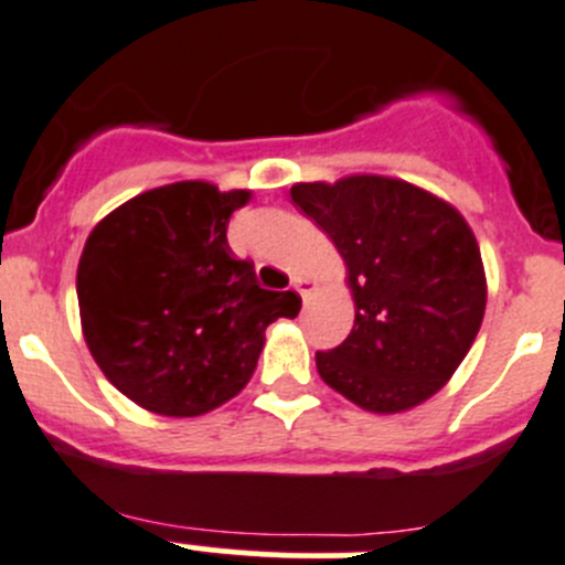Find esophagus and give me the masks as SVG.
Masks as SVG:
<instances>
[{
  "mask_svg": "<svg viewBox=\"0 0 565 565\" xmlns=\"http://www.w3.org/2000/svg\"><path fill=\"white\" fill-rule=\"evenodd\" d=\"M312 287H315V281H309V278H295L292 281V289L300 295V298H303V303H307L309 295H312Z\"/></svg>",
  "mask_w": 565,
  "mask_h": 565,
  "instance_id": "1",
  "label": "esophagus"
}]
</instances>
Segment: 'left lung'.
Returning <instances> with one entry per match:
<instances>
[{
    "label": "left lung",
    "mask_w": 565,
    "mask_h": 565,
    "mask_svg": "<svg viewBox=\"0 0 565 565\" xmlns=\"http://www.w3.org/2000/svg\"><path fill=\"white\" fill-rule=\"evenodd\" d=\"M292 203L340 250L354 329L318 351L331 390L367 413L418 407L455 376L484 318L482 256L460 211L398 178L295 183Z\"/></svg>",
    "instance_id": "obj_1"
}]
</instances>
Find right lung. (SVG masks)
I'll return each mask as SVG.
<instances>
[{
  "label": "right lung",
  "instance_id": "1",
  "mask_svg": "<svg viewBox=\"0 0 565 565\" xmlns=\"http://www.w3.org/2000/svg\"><path fill=\"white\" fill-rule=\"evenodd\" d=\"M247 189L181 181L136 194L94 225L77 303L94 362L150 413L194 418L234 398L256 371L265 329L300 298L270 292L228 247Z\"/></svg>",
  "mask_w": 565,
  "mask_h": 565
}]
</instances>
